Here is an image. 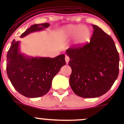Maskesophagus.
Returning a JSON list of instances; mask_svg holds the SVG:
<instances>
[{
  "instance_id": "obj_1",
  "label": "esophagus",
  "mask_w": 124,
  "mask_h": 124,
  "mask_svg": "<svg viewBox=\"0 0 124 124\" xmlns=\"http://www.w3.org/2000/svg\"><path fill=\"white\" fill-rule=\"evenodd\" d=\"M69 60H70V58L68 56H65V61H66V63H68V62H69Z\"/></svg>"
}]
</instances>
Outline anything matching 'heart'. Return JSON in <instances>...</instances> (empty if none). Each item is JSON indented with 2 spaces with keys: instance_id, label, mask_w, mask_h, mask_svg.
<instances>
[{
  "instance_id": "b5f03b06",
  "label": "heart",
  "mask_w": 124,
  "mask_h": 124,
  "mask_svg": "<svg viewBox=\"0 0 124 124\" xmlns=\"http://www.w3.org/2000/svg\"><path fill=\"white\" fill-rule=\"evenodd\" d=\"M63 32L68 38L74 37L75 42L78 45H82L90 40L91 32L89 27L85 25H69L63 28Z\"/></svg>"
}]
</instances>
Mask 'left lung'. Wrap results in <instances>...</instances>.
<instances>
[{"mask_svg":"<svg viewBox=\"0 0 124 124\" xmlns=\"http://www.w3.org/2000/svg\"><path fill=\"white\" fill-rule=\"evenodd\" d=\"M89 43L66 51L72 68L69 84L83 98H96L110 89L119 74V57L113 39L97 25Z\"/></svg>","mask_w":124,"mask_h":124,"instance_id":"1","label":"left lung"}]
</instances>
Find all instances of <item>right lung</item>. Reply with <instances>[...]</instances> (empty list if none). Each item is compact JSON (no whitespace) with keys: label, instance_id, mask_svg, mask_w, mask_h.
I'll list each match as a JSON object with an SVG mask.
<instances>
[{"label":"right lung","instance_id":"right-lung-1","mask_svg":"<svg viewBox=\"0 0 124 124\" xmlns=\"http://www.w3.org/2000/svg\"><path fill=\"white\" fill-rule=\"evenodd\" d=\"M49 25L45 23L31 25L20 37L44 30ZM65 57L64 54L54 58L26 56L21 53L20 41L13 39L7 54V74L18 93L27 97H39L49 92L54 76L66 64Z\"/></svg>","mask_w":124,"mask_h":124}]
</instances>
